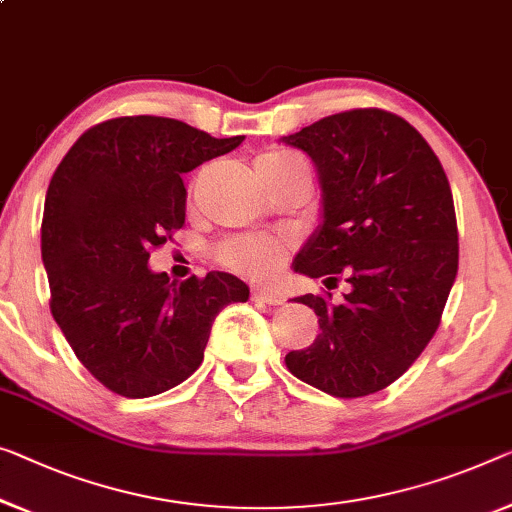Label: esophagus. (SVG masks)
<instances>
[{
    "label": "esophagus",
    "mask_w": 512,
    "mask_h": 512,
    "mask_svg": "<svg viewBox=\"0 0 512 512\" xmlns=\"http://www.w3.org/2000/svg\"><path fill=\"white\" fill-rule=\"evenodd\" d=\"M250 296H253V301L269 303V305H280L282 301H285V296L276 292V289H264V287H255L253 292H250Z\"/></svg>",
    "instance_id": "obj_1"
}]
</instances>
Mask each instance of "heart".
Returning a JSON list of instances; mask_svg holds the SVG:
<instances>
[{
  "label": "heart",
  "mask_w": 512,
  "mask_h": 512,
  "mask_svg": "<svg viewBox=\"0 0 512 512\" xmlns=\"http://www.w3.org/2000/svg\"><path fill=\"white\" fill-rule=\"evenodd\" d=\"M257 174L262 181L271 183L282 177H289L294 172H305V165L299 158L292 154H285V151H266V154L255 160ZM294 243L285 239V236H232V239H225L213 248V257L218 259L220 264L227 266L236 273H243V276L255 278V280H271L278 276L282 266L287 262L289 250H292Z\"/></svg>",
  "instance_id": "1"
}]
</instances>
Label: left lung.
Masks as SVG:
<instances>
[{"mask_svg":"<svg viewBox=\"0 0 512 512\" xmlns=\"http://www.w3.org/2000/svg\"><path fill=\"white\" fill-rule=\"evenodd\" d=\"M317 165L324 220L294 269L349 292L305 294L319 335L285 356L296 379L365 398L391 386L437 333L457 276L453 193L425 137L379 108L331 114L282 137Z\"/></svg>","mask_w":512,"mask_h":512,"instance_id":"1","label":"left lung"}]
</instances>
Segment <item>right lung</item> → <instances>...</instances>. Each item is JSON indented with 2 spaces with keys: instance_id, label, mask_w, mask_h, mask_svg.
<instances>
[{
  "instance_id": "right-lung-1",
  "label": "right lung",
  "mask_w": 512,
  "mask_h": 512,
  "mask_svg": "<svg viewBox=\"0 0 512 512\" xmlns=\"http://www.w3.org/2000/svg\"><path fill=\"white\" fill-rule=\"evenodd\" d=\"M241 142L154 114L117 117L87 128L52 174L41 223L50 312L108 391L151 398L179 386L200 368L218 312L248 301L230 273L174 285L147 266L186 223L181 174Z\"/></svg>"
}]
</instances>
